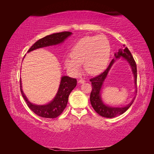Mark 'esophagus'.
<instances>
[{
    "mask_svg": "<svg viewBox=\"0 0 154 154\" xmlns=\"http://www.w3.org/2000/svg\"><path fill=\"white\" fill-rule=\"evenodd\" d=\"M78 82H79V83H84L85 82V80H83V78H81V79H80V80H79Z\"/></svg>",
    "mask_w": 154,
    "mask_h": 154,
    "instance_id": "esophagus-1",
    "label": "esophagus"
}]
</instances>
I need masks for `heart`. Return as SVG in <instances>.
I'll return each instance as SVG.
<instances>
[{
  "label": "heart",
  "instance_id": "b5f03b06",
  "mask_svg": "<svg viewBox=\"0 0 154 154\" xmlns=\"http://www.w3.org/2000/svg\"><path fill=\"white\" fill-rule=\"evenodd\" d=\"M71 58L64 60L66 67L73 74H78L81 64L90 74L101 72L106 66L110 56L109 40L103 35L88 36L79 40L70 53Z\"/></svg>",
  "mask_w": 154,
  "mask_h": 154
}]
</instances>
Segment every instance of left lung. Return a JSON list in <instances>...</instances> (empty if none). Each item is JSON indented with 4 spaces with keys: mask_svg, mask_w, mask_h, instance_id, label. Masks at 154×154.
<instances>
[{
    "mask_svg": "<svg viewBox=\"0 0 154 154\" xmlns=\"http://www.w3.org/2000/svg\"><path fill=\"white\" fill-rule=\"evenodd\" d=\"M114 55L116 58H118L122 57L127 60L128 62L130 65V66L132 67V70L135 78V84H136L137 87L136 63L135 62V60L129 49L126 47L123 50L120 49L119 51V52L118 53H116ZM114 61V59L112 60L109 64V66L105 69V71L99 74V75L90 79V82H91L92 84V91L91 92L90 96V101L91 103V105L93 107L94 110L99 115L102 116V117L108 118H114L116 117V116L121 115L129 109V107L132 105L135 98H136V97H134L132 101L130 102L128 105L125 107H122V108H120V107H111L109 106H107L105 105L103 103V101H102L100 95L101 87L102 85H103L105 79L106 77L107 74H108L109 70L111 66H112Z\"/></svg>",
    "mask_w": 154,
    "mask_h": 154,
    "instance_id": "obj_1",
    "label": "left lung"
}]
</instances>
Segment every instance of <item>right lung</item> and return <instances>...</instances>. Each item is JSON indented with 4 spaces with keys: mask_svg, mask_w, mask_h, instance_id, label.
Segmentation results:
<instances>
[{
    "mask_svg": "<svg viewBox=\"0 0 154 154\" xmlns=\"http://www.w3.org/2000/svg\"><path fill=\"white\" fill-rule=\"evenodd\" d=\"M71 34V32L64 31L46 36L36 42L29 48L27 52H30V51L38 48L62 43ZM76 83L77 80L75 78H72L69 76H62L58 91L54 99L47 105H36L31 103L27 100V97L22 91L21 80H20L21 94L27 106L36 115L45 118H56L63 112V110L66 109L67 106L70 93L75 88Z\"/></svg>",
    "mask_w": 154,
    "mask_h": 154,
    "instance_id": "obj_1",
    "label": "right lung"
}]
</instances>
